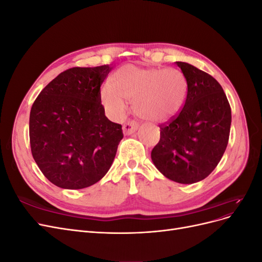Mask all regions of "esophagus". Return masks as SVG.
Segmentation results:
<instances>
[{"mask_svg": "<svg viewBox=\"0 0 262 262\" xmlns=\"http://www.w3.org/2000/svg\"><path fill=\"white\" fill-rule=\"evenodd\" d=\"M138 126H139V124L136 121H128L122 126L123 133L125 134V136H130V134L134 133L138 130Z\"/></svg>", "mask_w": 262, "mask_h": 262, "instance_id": "esophagus-1", "label": "esophagus"}]
</instances>
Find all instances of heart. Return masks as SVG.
Wrapping results in <instances>:
<instances>
[{
  "instance_id": "1",
  "label": "heart",
  "mask_w": 262,
  "mask_h": 262,
  "mask_svg": "<svg viewBox=\"0 0 262 262\" xmlns=\"http://www.w3.org/2000/svg\"><path fill=\"white\" fill-rule=\"evenodd\" d=\"M101 91V100L113 118H122L133 101L136 114L153 122L167 121L179 114L187 98V81L177 69L124 66Z\"/></svg>"
}]
</instances>
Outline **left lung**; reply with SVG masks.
<instances>
[{
    "label": "left lung",
    "instance_id": "obj_1",
    "mask_svg": "<svg viewBox=\"0 0 262 262\" xmlns=\"http://www.w3.org/2000/svg\"><path fill=\"white\" fill-rule=\"evenodd\" d=\"M187 81L181 112L161 124V139L150 153L163 175L179 184L207 178L223 156L231 130L232 113L220 83L186 62H175Z\"/></svg>",
    "mask_w": 262,
    "mask_h": 262
}]
</instances>
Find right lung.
<instances>
[{"mask_svg": "<svg viewBox=\"0 0 262 262\" xmlns=\"http://www.w3.org/2000/svg\"><path fill=\"white\" fill-rule=\"evenodd\" d=\"M112 67L72 68L39 94L29 117L31 154L46 178L83 189L104 177L123 138L101 105L100 86Z\"/></svg>", "mask_w": 262, "mask_h": 262, "instance_id": "1", "label": "right lung"}]
</instances>
